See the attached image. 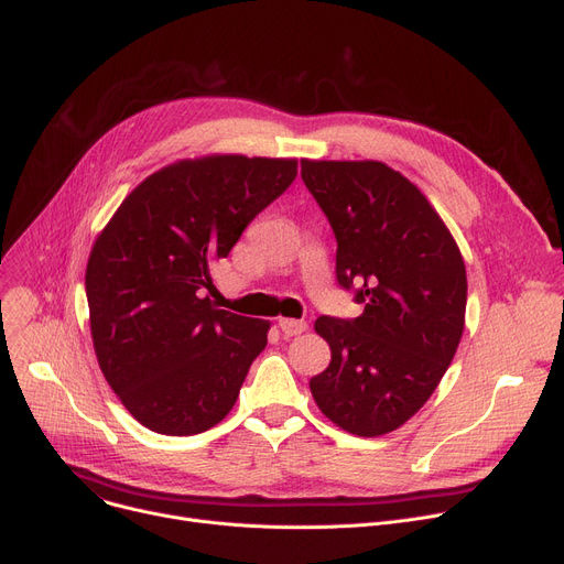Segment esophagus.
<instances>
[{
	"mask_svg": "<svg viewBox=\"0 0 564 564\" xmlns=\"http://www.w3.org/2000/svg\"><path fill=\"white\" fill-rule=\"evenodd\" d=\"M279 327L285 336H300L308 329V324L304 319H290V317H281L279 319Z\"/></svg>",
	"mask_w": 564,
	"mask_h": 564,
	"instance_id": "1",
	"label": "esophagus"
}]
</instances>
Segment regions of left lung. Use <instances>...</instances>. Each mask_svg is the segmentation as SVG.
Segmentation results:
<instances>
[{
	"label": "left lung",
	"instance_id": "obj_1",
	"mask_svg": "<svg viewBox=\"0 0 564 564\" xmlns=\"http://www.w3.org/2000/svg\"><path fill=\"white\" fill-rule=\"evenodd\" d=\"M302 181L336 235V279L364 313L322 315L329 368L311 393L357 436L404 425L438 387L464 334L466 267L430 200L383 162L302 160Z\"/></svg>",
	"mask_w": 564,
	"mask_h": 564
}]
</instances>
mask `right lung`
<instances>
[{
  "label": "right lung",
  "instance_id": "1",
  "mask_svg": "<svg viewBox=\"0 0 564 564\" xmlns=\"http://www.w3.org/2000/svg\"><path fill=\"white\" fill-rule=\"evenodd\" d=\"M297 177V160L207 155L148 175L88 256L100 370L148 430L192 436L226 419L270 322L217 308L213 267Z\"/></svg>",
  "mask_w": 564,
  "mask_h": 564
}]
</instances>
